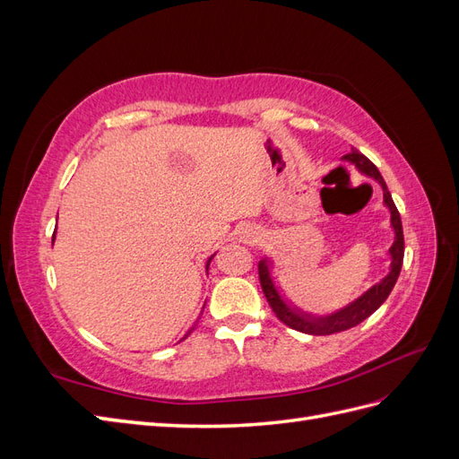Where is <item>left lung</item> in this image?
<instances>
[{
	"label": "left lung",
	"instance_id": "left-lung-1",
	"mask_svg": "<svg viewBox=\"0 0 459 459\" xmlns=\"http://www.w3.org/2000/svg\"><path fill=\"white\" fill-rule=\"evenodd\" d=\"M346 160L354 162L359 170L364 174L371 176L373 179H377L383 187V197H385V204L391 211V224L394 228V243L391 247V272L385 277V280L377 285H373L368 293H364L358 300H354L349 307L325 316V317H314L308 314H302L299 310L289 308L287 304L283 302V299L280 297V293L275 290V285L272 283L270 277V270H268V260H260L258 264V277H260V285L264 290V297H266L268 304L272 307L273 314L281 319L285 325H289L290 329H297L302 333H308V335H333V333H341L351 329L358 324H362L366 317H369L375 310H377L381 304L386 300V297L391 295V290L398 280L400 270H402V262H404V231H402V220H400V212L398 208L391 197V191L386 189V184L383 176L379 174L377 166H375L366 155H362L358 149H352L349 155H344Z\"/></svg>",
	"mask_w": 459,
	"mask_h": 459
}]
</instances>
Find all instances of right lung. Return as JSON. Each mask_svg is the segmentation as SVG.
<instances>
[{
  "mask_svg": "<svg viewBox=\"0 0 459 459\" xmlns=\"http://www.w3.org/2000/svg\"><path fill=\"white\" fill-rule=\"evenodd\" d=\"M53 239H55V233H53ZM208 262H211V260H208ZM206 268H208V264H206Z\"/></svg>",
  "mask_w": 459,
  "mask_h": 459,
  "instance_id": "add662e5",
  "label": "right lung"
}]
</instances>
